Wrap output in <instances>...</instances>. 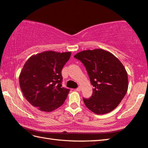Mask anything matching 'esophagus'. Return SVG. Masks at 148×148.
Listing matches in <instances>:
<instances>
[{"mask_svg": "<svg viewBox=\"0 0 148 148\" xmlns=\"http://www.w3.org/2000/svg\"><path fill=\"white\" fill-rule=\"evenodd\" d=\"M76 91H77V92H79V91H81V87H78V88H77L76 89Z\"/></svg>", "mask_w": 148, "mask_h": 148, "instance_id": "esophagus-1", "label": "esophagus"}]
</instances>
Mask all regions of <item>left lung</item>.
<instances>
[{"label":"left lung","mask_w":148,"mask_h":148,"mask_svg":"<svg viewBox=\"0 0 148 148\" xmlns=\"http://www.w3.org/2000/svg\"><path fill=\"white\" fill-rule=\"evenodd\" d=\"M74 58L85 65L94 87L92 96L83 98L86 107L97 114L113 111L128 88L127 72L123 64L112 53L101 48L82 51Z\"/></svg>","instance_id":"obj_1"}]
</instances>
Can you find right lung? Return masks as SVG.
<instances>
[{
	"label": "right lung",
	"instance_id": "add662e5",
	"mask_svg": "<svg viewBox=\"0 0 148 148\" xmlns=\"http://www.w3.org/2000/svg\"><path fill=\"white\" fill-rule=\"evenodd\" d=\"M71 52L45 51L26 61L18 79L24 96L32 106L51 112L62 106L70 90L62 87L61 71Z\"/></svg>",
	"mask_w": 148,
	"mask_h": 148
}]
</instances>
